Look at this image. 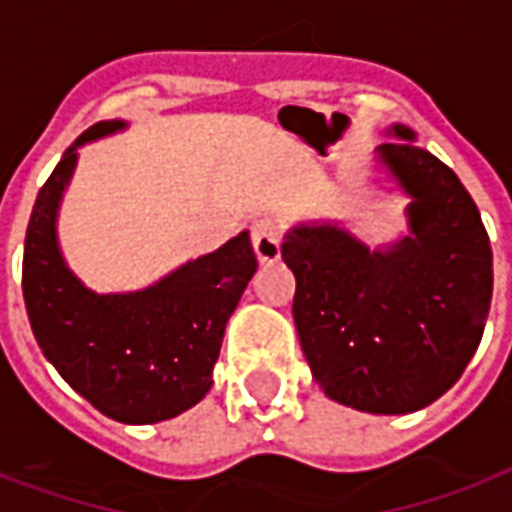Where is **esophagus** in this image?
I'll return each mask as SVG.
<instances>
[{
  "label": "esophagus",
  "mask_w": 512,
  "mask_h": 512,
  "mask_svg": "<svg viewBox=\"0 0 512 512\" xmlns=\"http://www.w3.org/2000/svg\"><path fill=\"white\" fill-rule=\"evenodd\" d=\"M279 244H282V230L274 219L260 217L252 222V246H255V255L260 263H276Z\"/></svg>",
  "instance_id": "1"
}]
</instances>
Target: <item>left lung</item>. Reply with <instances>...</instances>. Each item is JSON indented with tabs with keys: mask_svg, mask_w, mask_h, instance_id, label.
<instances>
[{
	"mask_svg": "<svg viewBox=\"0 0 512 512\" xmlns=\"http://www.w3.org/2000/svg\"><path fill=\"white\" fill-rule=\"evenodd\" d=\"M374 149L410 198L407 236L369 246L336 222L282 241L293 320L325 396L374 415L423 410L453 388L486 328L494 266L475 200L453 170L393 124Z\"/></svg>",
	"mask_w": 512,
	"mask_h": 512,
	"instance_id": "left-lung-1",
	"label": "left lung"
}]
</instances>
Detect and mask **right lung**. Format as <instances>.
Wrapping results in <instances>:
<instances>
[{"label":"right lung","instance_id":"add662e5","mask_svg":"<svg viewBox=\"0 0 512 512\" xmlns=\"http://www.w3.org/2000/svg\"><path fill=\"white\" fill-rule=\"evenodd\" d=\"M124 127L121 119L89 127L40 189L26 227L24 301L34 339L64 382L102 415L146 426L176 418L211 391L225 325L257 257L244 230L143 290L94 293L83 285L59 249V206L78 149Z\"/></svg>","mask_w":512,"mask_h":512}]
</instances>
